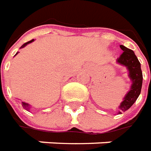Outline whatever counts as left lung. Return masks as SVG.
Masks as SVG:
<instances>
[{
  "instance_id": "8db88e82",
  "label": "left lung",
  "mask_w": 151,
  "mask_h": 151,
  "mask_svg": "<svg viewBox=\"0 0 151 151\" xmlns=\"http://www.w3.org/2000/svg\"><path fill=\"white\" fill-rule=\"evenodd\" d=\"M120 48L124 52L116 60V63L127 68L129 71V77L132 84L129 92L125 94L124 98L119 106V111L118 114L126 111L134 104L141 93L143 80L141 63L134 52L124 45H120Z\"/></svg>"
}]
</instances>
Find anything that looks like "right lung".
Returning <instances> with one entry per match:
<instances>
[{"mask_svg":"<svg viewBox=\"0 0 151 151\" xmlns=\"http://www.w3.org/2000/svg\"><path fill=\"white\" fill-rule=\"evenodd\" d=\"M34 40H35L32 39V40H30V41H28V42H27V43L23 44L22 46L20 47V49H22V48H24V47L26 46V45H27L28 44L33 42ZM18 53H19V52H17L15 55H17ZM15 55H14V56H15ZM22 106H23V108H24L25 110H27V111H30V109H31V105H29V104H28V103H27V102H25V101H22Z\"/></svg>","mask_w":151,"mask_h":151,"instance_id":"right-lung-1","label":"right lung"}]
</instances>
